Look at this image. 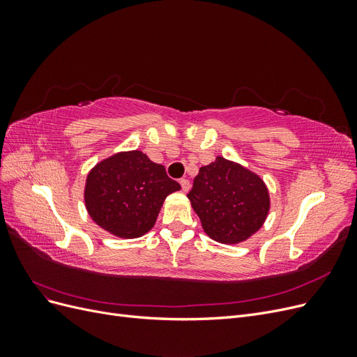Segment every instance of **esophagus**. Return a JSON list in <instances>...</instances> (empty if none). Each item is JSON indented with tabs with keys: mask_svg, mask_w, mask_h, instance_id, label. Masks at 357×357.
<instances>
[{
	"mask_svg": "<svg viewBox=\"0 0 357 357\" xmlns=\"http://www.w3.org/2000/svg\"><path fill=\"white\" fill-rule=\"evenodd\" d=\"M180 186H181V190L183 192H189V189H190V183H189V180H186V178H181L180 180Z\"/></svg>",
	"mask_w": 357,
	"mask_h": 357,
	"instance_id": "1",
	"label": "esophagus"
}]
</instances>
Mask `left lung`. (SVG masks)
I'll list each match as a JSON object with an SVG mask.
<instances>
[{
  "label": "left lung",
  "mask_w": 357,
  "mask_h": 357,
  "mask_svg": "<svg viewBox=\"0 0 357 357\" xmlns=\"http://www.w3.org/2000/svg\"><path fill=\"white\" fill-rule=\"evenodd\" d=\"M188 198L210 238L238 244L262 228L269 192L253 171L222 156L199 168Z\"/></svg>",
  "instance_id": "8db88e82"
}]
</instances>
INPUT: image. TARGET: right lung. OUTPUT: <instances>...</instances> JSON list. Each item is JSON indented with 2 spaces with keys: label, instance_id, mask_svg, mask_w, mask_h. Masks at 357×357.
Returning <instances> with one entry per match:
<instances>
[{
  "label": "right lung",
  "instance_id": "obj_1",
  "mask_svg": "<svg viewBox=\"0 0 357 357\" xmlns=\"http://www.w3.org/2000/svg\"><path fill=\"white\" fill-rule=\"evenodd\" d=\"M177 181L139 150L98 162L86 177L84 205L92 220L119 238H138L153 228Z\"/></svg>",
  "mask_w": 357,
  "mask_h": 357
}]
</instances>
